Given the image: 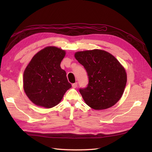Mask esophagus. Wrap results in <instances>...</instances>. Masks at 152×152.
Masks as SVG:
<instances>
[{
  "mask_svg": "<svg viewBox=\"0 0 152 152\" xmlns=\"http://www.w3.org/2000/svg\"><path fill=\"white\" fill-rule=\"evenodd\" d=\"M77 86H78L77 82H75V83H74V84H72V87H73V88H76V87H77Z\"/></svg>",
  "mask_w": 152,
  "mask_h": 152,
  "instance_id": "1",
  "label": "esophagus"
}]
</instances>
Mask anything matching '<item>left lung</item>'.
Returning a JSON list of instances; mask_svg holds the SVG:
<instances>
[{"instance_id":"8db88e82","label":"left lung","mask_w":152,"mask_h":152,"mask_svg":"<svg viewBox=\"0 0 152 152\" xmlns=\"http://www.w3.org/2000/svg\"><path fill=\"white\" fill-rule=\"evenodd\" d=\"M75 58L83 65L89 83L79 91L86 103L94 110L112 107L121 99L125 89V69L112 54L94 49L77 52Z\"/></svg>"}]
</instances>
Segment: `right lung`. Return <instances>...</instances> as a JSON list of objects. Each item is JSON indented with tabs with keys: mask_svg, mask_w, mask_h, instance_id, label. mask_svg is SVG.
<instances>
[{
	"mask_svg": "<svg viewBox=\"0 0 152 152\" xmlns=\"http://www.w3.org/2000/svg\"><path fill=\"white\" fill-rule=\"evenodd\" d=\"M66 53L49 46L40 50L32 58L23 73V88L35 104L50 108L61 102L70 88L66 72L60 64Z\"/></svg>",
	"mask_w": 152,
	"mask_h": 152,
	"instance_id": "1",
	"label": "right lung"
}]
</instances>
